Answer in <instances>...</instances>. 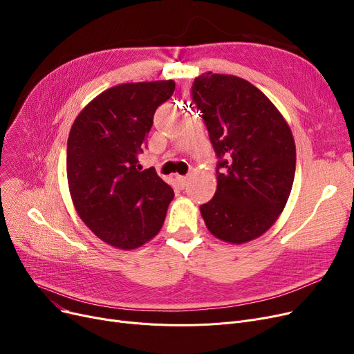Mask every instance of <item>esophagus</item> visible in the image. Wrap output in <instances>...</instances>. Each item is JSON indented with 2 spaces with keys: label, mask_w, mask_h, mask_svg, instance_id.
I'll list each match as a JSON object with an SVG mask.
<instances>
[{
  "label": "esophagus",
  "mask_w": 354,
  "mask_h": 354,
  "mask_svg": "<svg viewBox=\"0 0 354 354\" xmlns=\"http://www.w3.org/2000/svg\"><path fill=\"white\" fill-rule=\"evenodd\" d=\"M176 179H178V183L180 185V187H182V188H185V187H187V185H188V182H189V176H178Z\"/></svg>",
  "instance_id": "esophagus-1"
}]
</instances>
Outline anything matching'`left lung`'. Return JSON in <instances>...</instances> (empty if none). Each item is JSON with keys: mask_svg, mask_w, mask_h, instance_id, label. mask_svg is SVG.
<instances>
[{"mask_svg": "<svg viewBox=\"0 0 354 354\" xmlns=\"http://www.w3.org/2000/svg\"><path fill=\"white\" fill-rule=\"evenodd\" d=\"M216 153V192L201 205L207 228L231 244L261 236L283 212L295 174L291 130L250 82L208 71L192 83Z\"/></svg>", "mask_w": 354, "mask_h": 354, "instance_id": "8db88e82", "label": "left lung"}]
</instances>
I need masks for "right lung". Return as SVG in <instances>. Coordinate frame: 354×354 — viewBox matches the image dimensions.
I'll return each instance as SVG.
<instances>
[{"label":"right lung","instance_id":"add662e5","mask_svg":"<svg viewBox=\"0 0 354 354\" xmlns=\"http://www.w3.org/2000/svg\"><path fill=\"white\" fill-rule=\"evenodd\" d=\"M174 80L126 83L104 90L74 120L67 140V180L79 216L104 243L135 250L162 228L174 189L155 167L142 171L156 109Z\"/></svg>","mask_w":354,"mask_h":354}]
</instances>
